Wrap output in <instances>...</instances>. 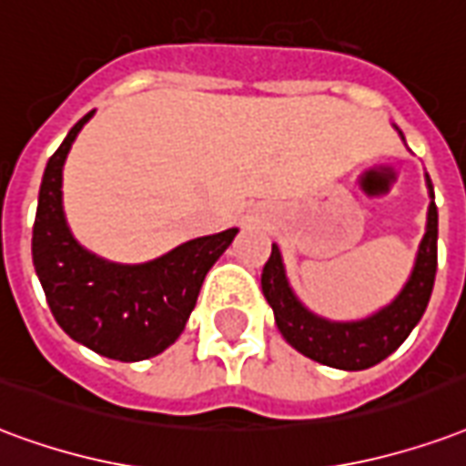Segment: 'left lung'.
I'll return each mask as SVG.
<instances>
[{"label": "left lung", "mask_w": 466, "mask_h": 466, "mask_svg": "<svg viewBox=\"0 0 466 466\" xmlns=\"http://www.w3.org/2000/svg\"><path fill=\"white\" fill-rule=\"evenodd\" d=\"M395 130L405 140L398 126ZM425 182L430 207H427L425 234L417 247L412 271L398 296L365 319L330 320L313 313L291 289L281 251L277 244H271V257L261 271V291L267 296L274 320L289 346H294L299 353L316 363L330 365L339 370L373 368L402 346V340L408 339L425 313L437 274L435 189L430 175H425Z\"/></svg>", "instance_id": "left-lung-1"}]
</instances>
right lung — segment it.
Masks as SVG:
<instances>
[{
  "label": "right lung",
  "mask_w": 466,
  "mask_h": 466,
  "mask_svg": "<svg viewBox=\"0 0 466 466\" xmlns=\"http://www.w3.org/2000/svg\"><path fill=\"white\" fill-rule=\"evenodd\" d=\"M86 113L49 157L39 187L31 257L54 319L98 356L136 363L172 346L198 303L207 271L237 237V227L198 237L143 264H118L78 244L64 212V163Z\"/></svg>",
  "instance_id": "right-lung-1"
}]
</instances>
